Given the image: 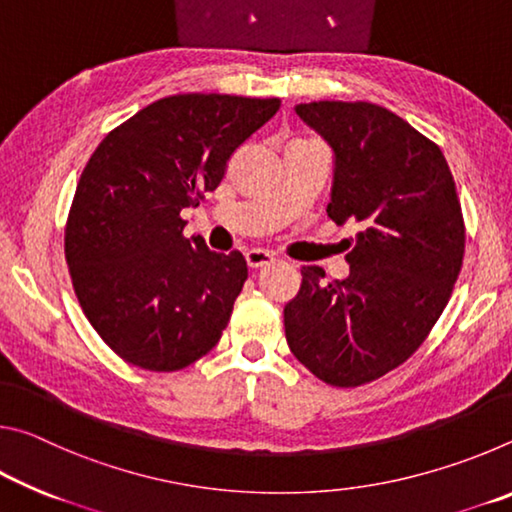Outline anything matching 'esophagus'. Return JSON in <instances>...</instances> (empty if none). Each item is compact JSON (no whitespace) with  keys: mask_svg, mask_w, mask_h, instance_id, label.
<instances>
[{"mask_svg":"<svg viewBox=\"0 0 512 512\" xmlns=\"http://www.w3.org/2000/svg\"><path fill=\"white\" fill-rule=\"evenodd\" d=\"M246 262L250 268H264V266H271L275 262V257L271 253H266V250L253 248L246 253Z\"/></svg>","mask_w":512,"mask_h":512,"instance_id":"1","label":"esophagus"}]
</instances>
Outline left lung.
Masks as SVG:
<instances>
[{"label":"left lung","instance_id":"8db88e82","mask_svg":"<svg viewBox=\"0 0 512 512\" xmlns=\"http://www.w3.org/2000/svg\"><path fill=\"white\" fill-rule=\"evenodd\" d=\"M296 115L332 149L327 214L354 223L350 275L302 266L284 332L302 366L361 386L404 363L443 314L461 273V203L443 151L375 103L311 101Z\"/></svg>","mask_w":512,"mask_h":512}]
</instances>
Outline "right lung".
I'll return each mask as SVG.
<instances>
[{
  "label": "right lung",
  "instance_id": "add662e5",
  "mask_svg": "<svg viewBox=\"0 0 512 512\" xmlns=\"http://www.w3.org/2000/svg\"><path fill=\"white\" fill-rule=\"evenodd\" d=\"M280 99L176 94L103 137L81 173L65 230L74 291L121 359L171 372L221 339L248 277L241 253L185 239V207L219 187L230 155Z\"/></svg>",
  "mask_w": 512,
  "mask_h": 512
}]
</instances>
